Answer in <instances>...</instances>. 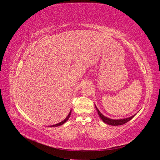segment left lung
Returning <instances> with one entry per match:
<instances>
[{
  "mask_svg": "<svg viewBox=\"0 0 160 160\" xmlns=\"http://www.w3.org/2000/svg\"><path fill=\"white\" fill-rule=\"evenodd\" d=\"M95 107L97 109V111H98V113L99 114V116L100 117V118L102 119L103 122L105 123H107L108 125H123V124H125V123L128 122L129 121H130L131 119H132L134 116L136 115L137 113L134 114L133 115L131 116V117L129 118H124V119H110L109 118H107L105 117V115H103L102 113H101L99 110L98 109V108L96 107V105H95Z\"/></svg>",
  "mask_w": 160,
  "mask_h": 160,
  "instance_id": "8db88e82",
  "label": "left lung"
}]
</instances>
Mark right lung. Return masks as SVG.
I'll return each mask as SVG.
<instances>
[{
  "label": "right lung",
  "instance_id": "add662e5",
  "mask_svg": "<svg viewBox=\"0 0 160 160\" xmlns=\"http://www.w3.org/2000/svg\"><path fill=\"white\" fill-rule=\"evenodd\" d=\"M71 110L70 111V112H69V115L67 116V118L64 119V120H62L61 122H60V123H57V124H55V125H50L49 127H58V126H60V125H62V124H64L67 120L69 119V118H70V115H71Z\"/></svg>",
  "mask_w": 160,
  "mask_h": 160
}]
</instances>
